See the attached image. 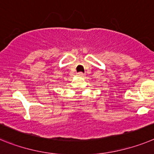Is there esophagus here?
I'll use <instances>...</instances> for the list:
<instances>
[{
  "mask_svg": "<svg viewBox=\"0 0 154 154\" xmlns=\"http://www.w3.org/2000/svg\"><path fill=\"white\" fill-rule=\"evenodd\" d=\"M77 75H78L79 77H84V76H85V73H83V72H79V73H77Z\"/></svg>",
  "mask_w": 154,
  "mask_h": 154,
  "instance_id": "1",
  "label": "esophagus"
}]
</instances>
